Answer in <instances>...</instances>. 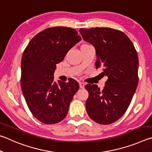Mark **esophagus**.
I'll use <instances>...</instances> for the list:
<instances>
[{
	"label": "esophagus",
	"instance_id": "esophagus-1",
	"mask_svg": "<svg viewBox=\"0 0 152 152\" xmlns=\"http://www.w3.org/2000/svg\"><path fill=\"white\" fill-rule=\"evenodd\" d=\"M84 86H85V84L83 83H82V82H79V87H80V88H84Z\"/></svg>",
	"mask_w": 152,
	"mask_h": 152
}]
</instances>
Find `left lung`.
<instances>
[{
	"instance_id": "8db88e82",
	"label": "left lung",
	"mask_w": 152,
	"mask_h": 152,
	"mask_svg": "<svg viewBox=\"0 0 152 152\" xmlns=\"http://www.w3.org/2000/svg\"><path fill=\"white\" fill-rule=\"evenodd\" d=\"M85 41L95 48L96 69L108 77L100 90L96 85L85 86L89 93L86 110L92 120L109 125L126 113L138 84V55L134 44L126 34L111 28H81Z\"/></svg>"
}]
</instances>
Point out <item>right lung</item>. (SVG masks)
Instances as JSON below:
<instances>
[{
    "label": "right lung",
    "instance_id": "add662e5",
    "mask_svg": "<svg viewBox=\"0 0 152 152\" xmlns=\"http://www.w3.org/2000/svg\"><path fill=\"white\" fill-rule=\"evenodd\" d=\"M81 40L75 29L54 26L32 39L21 59V89L29 110L45 124L65 119L73 95L79 89L74 79L67 83L54 81L56 65Z\"/></svg>",
    "mask_w": 152,
    "mask_h": 152
}]
</instances>
